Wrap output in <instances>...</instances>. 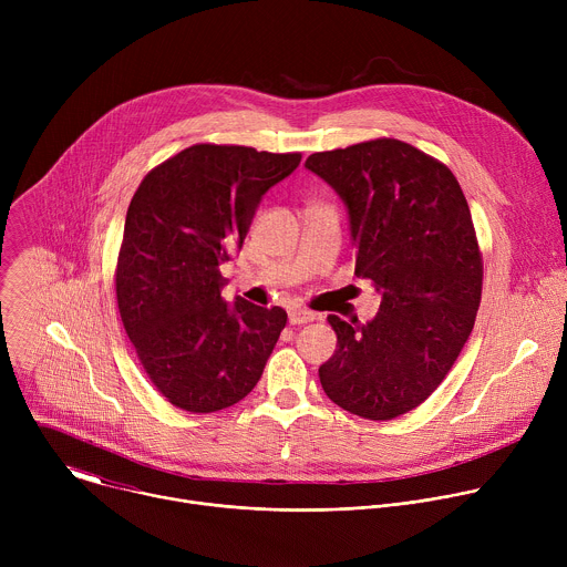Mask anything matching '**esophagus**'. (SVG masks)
<instances>
[{"label":"esophagus","mask_w":567,"mask_h":567,"mask_svg":"<svg viewBox=\"0 0 567 567\" xmlns=\"http://www.w3.org/2000/svg\"><path fill=\"white\" fill-rule=\"evenodd\" d=\"M316 320V313L309 309H291L289 311V322L291 326H305V322Z\"/></svg>","instance_id":"esophagus-1"}]
</instances>
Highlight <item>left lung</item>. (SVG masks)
<instances>
[{
  "label": "left lung",
  "mask_w": 567,
  "mask_h": 567,
  "mask_svg": "<svg viewBox=\"0 0 567 567\" xmlns=\"http://www.w3.org/2000/svg\"><path fill=\"white\" fill-rule=\"evenodd\" d=\"M305 168L343 199L354 274L381 296L368 322L328 318L339 346L320 385L352 415L394 420L431 396L473 330L482 258L468 204L444 164L396 138L316 152Z\"/></svg>",
  "instance_id": "1"
}]
</instances>
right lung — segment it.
<instances>
[{"label": "right lung", "mask_w": 567, "mask_h": 567, "mask_svg": "<svg viewBox=\"0 0 567 567\" xmlns=\"http://www.w3.org/2000/svg\"><path fill=\"white\" fill-rule=\"evenodd\" d=\"M300 154L199 143L145 175L116 265L125 332L156 390L188 413L245 399L262 377L287 311L221 298L219 267L245 245L265 193Z\"/></svg>", "instance_id": "obj_1"}]
</instances>
